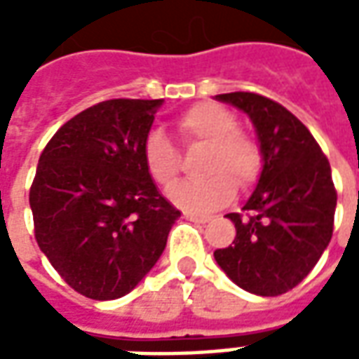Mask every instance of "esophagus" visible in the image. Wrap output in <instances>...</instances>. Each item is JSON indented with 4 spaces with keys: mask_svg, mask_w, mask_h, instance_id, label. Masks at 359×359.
<instances>
[{
    "mask_svg": "<svg viewBox=\"0 0 359 359\" xmlns=\"http://www.w3.org/2000/svg\"><path fill=\"white\" fill-rule=\"evenodd\" d=\"M184 217L188 219V221H194V223H208L210 221V217H205V215H196V213H190V211H184Z\"/></svg>",
    "mask_w": 359,
    "mask_h": 359,
    "instance_id": "obj_1",
    "label": "esophagus"
}]
</instances>
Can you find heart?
<instances>
[{"instance_id":"b5f03b06","label":"heart","mask_w":359,"mask_h":359,"mask_svg":"<svg viewBox=\"0 0 359 359\" xmlns=\"http://www.w3.org/2000/svg\"><path fill=\"white\" fill-rule=\"evenodd\" d=\"M238 121L223 105L211 102L196 103L177 121V130L188 144L210 146L205 172L208 179L182 182L171 190V200L182 210L208 213L225 205L234 196V188L254 182L262 167L256 142L236 130ZM144 167L159 187H172L180 172L177 149L163 134L149 133L142 146Z\"/></svg>"}]
</instances>
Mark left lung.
Returning a JSON list of instances; mask_svg holds the SVG:
<instances>
[{
    "label": "left lung",
    "mask_w": 359,
    "mask_h": 359,
    "mask_svg": "<svg viewBox=\"0 0 359 359\" xmlns=\"http://www.w3.org/2000/svg\"><path fill=\"white\" fill-rule=\"evenodd\" d=\"M246 113L256 128L262 175L244 208L229 213L231 246L213 256L226 277L257 296L302 283L329 246L337 208L331 165L316 138L283 105L252 92L215 95Z\"/></svg>",
    "instance_id": "1"
}]
</instances>
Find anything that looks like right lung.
<instances>
[{
  "label": "right lung",
  "instance_id": "add662e5",
  "mask_svg": "<svg viewBox=\"0 0 359 359\" xmlns=\"http://www.w3.org/2000/svg\"><path fill=\"white\" fill-rule=\"evenodd\" d=\"M161 105H92L53 134L38 161L30 188L36 242L67 285L92 300L130 292L161 257L180 217L142 159Z\"/></svg>",
  "mask_w": 359,
  "mask_h": 359
}]
</instances>
